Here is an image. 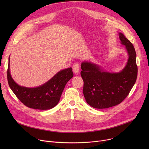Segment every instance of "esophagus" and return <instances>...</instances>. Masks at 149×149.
I'll return each mask as SVG.
<instances>
[{"instance_id":"34e87169","label":"esophagus","mask_w":149,"mask_h":149,"mask_svg":"<svg viewBox=\"0 0 149 149\" xmlns=\"http://www.w3.org/2000/svg\"><path fill=\"white\" fill-rule=\"evenodd\" d=\"M72 70L74 73H78L79 71V65L78 63H74L72 65Z\"/></svg>"}]
</instances>
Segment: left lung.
Returning <instances> with one entry per match:
<instances>
[{
  "label": "left lung",
  "mask_w": 149,
  "mask_h": 149,
  "mask_svg": "<svg viewBox=\"0 0 149 149\" xmlns=\"http://www.w3.org/2000/svg\"><path fill=\"white\" fill-rule=\"evenodd\" d=\"M119 37L129 55L128 61L121 71L106 72L89 62H83L81 65L83 94L87 102L93 108L107 109L120 104L129 95L136 81L138 70L135 49L122 33H119Z\"/></svg>",
  "instance_id": "8db88e82"
}]
</instances>
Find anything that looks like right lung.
Segmentation results:
<instances>
[{"label": "right lung", "mask_w": 149, "mask_h": 149, "mask_svg": "<svg viewBox=\"0 0 149 149\" xmlns=\"http://www.w3.org/2000/svg\"><path fill=\"white\" fill-rule=\"evenodd\" d=\"M9 58L7 77L9 86L17 98L26 107L37 110H49L59 102L66 84L73 75L72 68L59 71L45 84L35 88H27L17 84L10 73Z\"/></svg>", "instance_id": "obj_1"}]
</instances>
